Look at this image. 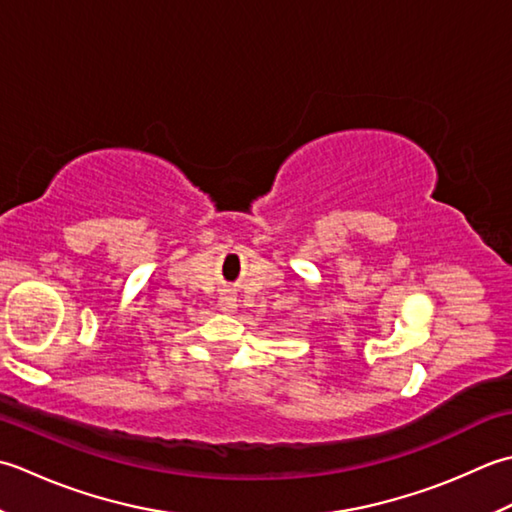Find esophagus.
<instances>
[{
    "label": "esophagus",
    "mask_w": 512,
    "mask_h": 512,
    "mask_svg": "<svg viewBox=\"0 0 512 512\" xmlns=\"http://www.w3.org/2000/svg\"><path fill=\"white\" fill-rule=\"evenodd\" d=\"M218 307H221V311H227V314H232V311H236V296L234 291L225 289L221 298H218Z\"/></svg>",
    "instance_id": "34e87169"
}]
</instances>
